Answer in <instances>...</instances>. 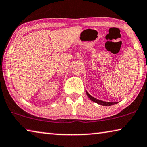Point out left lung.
I'll return each instance as SVG.
<instances>
[{
  "mask_svg": "<svg viewBox=\"0 0 147 147\" xmlns=\"http://www.w3.org/2000/svg\"><path fill=\"white\" fill-rule=\"evenodd\" d=\"M86 93H87V95H88V97L89 99H90L91 101L95 102V103L99 104V105H104V106H110V105H114V104H116L117 103V102H105V101H101V100H99V99H97L94 98V97L91 96L88 93V91H86Z\"/></svg>",
  "mask_w": 147,
  "mask_h": 147,
  "instance_id": "obj_1",
  "label": "left lung"
}]
</instances>
